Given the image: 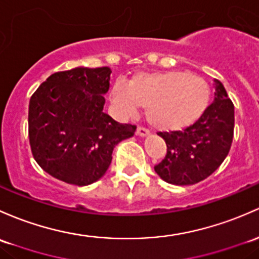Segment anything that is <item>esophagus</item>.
<instances>
[{
  "label": "esophagus",
  "mask_w": 259,
  "mask_h": 259,
  "mask_svg": "<svg viewBox=\"0 0 259 259\" xmlns=\"http://www.w3.org/2000/svg\"><path fill=\"white\" fill-rule=\"evenodd\" d=\"M149 134H150V132H149V130L146 129V127H144V126H138V129H137V135H139V137L144 138V137H148Z\"/></svg>",
  "instance_id": "1"
}]
</instances>
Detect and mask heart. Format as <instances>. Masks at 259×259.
<instances>
[{
    "label": "heart",
    "instance_id": "1",
    "mask_svg": "<svg viewBox=\"0 0 259 259\" xmlns=\"http://www.w3.org/2000/svg\"><path fill=\"white\" fill-rule=\"evenodd\" d=\"M211 100V87L202 77L180 70L139 72L118 79L110 102L119 114L132 116L145 107L146 119L162 132H178L195 124Z\"/></svg>",
    "mask_w": 259,
    "mask_h": 259
}]
</instances>
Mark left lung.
<instances>
[{"mask_svg":"<svg viewBox=\"0 0 259 259\" xmlns=\"http://www.w3.org/2000/svg\"><path fill=\"white\" fill-rule=\"evenodd\" d=\"M214 100L203 115L182 132L157 133L167 146L155 171L172 185H194L208 178L228 155L233 140L235 107L225 87L214 79Z\"/></svg>","mask_w":259,"mask_h":259,"instance_id":"1","label":"left lung"}]
</instances>
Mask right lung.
Masks as SVG:
<instances>
[{
	"label": "right lung",
	"mask_w": 259,
	"mask_h": 259,
	"mask_svg": "<svg viewBox=\"0 0 259 259\" xmlns=\"http://www.w3.org/2000/svg\"><path fill=\"white\" fill-rule=\"evenodd\" d=\"M111 69L78 67L57 72L29 100L28 137L37 164L53 178L85 186L110 165L119 143L137 126L103 111Z\"/></svg>",
	"instance_id": "1"
}]
</instances>
